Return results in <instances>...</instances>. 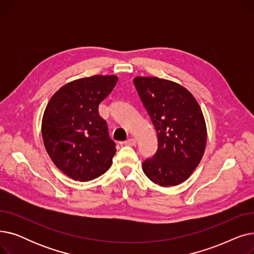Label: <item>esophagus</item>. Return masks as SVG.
Here are the masks:
<instances>
[{
	"label": "esophagus",
	"instance_id": "1",
	"mask_svg": "<svg viewBox=\"0 0 254 254\" xmlns=\"http://www.w3.org/2000/svg\"><path fill=\"white\" fill-rule=\"evenodd\" d=\"M125 144L127 145V146H136L137 141L134 138H129L127 141H125Z\"/></svg>",
	"mask_w": 254,
	"mask_h": 254
}]
</instances>
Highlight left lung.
Segmentation results:
<instances>
[{
	"instance_id": "left-lung-1",
	"label": "left lung",
	"mask_w": 254,
	"mask_h": 254,
	"mask_svg": "<svg viewBox=\"0 0 254 254\" xmlns=\"http://www.w3.org/2000/svg\"><path fill=\"white\" fill-rule=\"evenodd\" d=\"M134 84L157 132L158 147L143 172L161 186L188 179L201 162L207 142L203 112L180 84L157 77H136Z\"/></svg>"
}]
</instances>
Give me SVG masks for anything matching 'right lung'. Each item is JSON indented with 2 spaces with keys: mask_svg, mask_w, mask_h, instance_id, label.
<instances>
[{
  "mask_svg": "<svg viewBox=\"0 0 254 254\" xmlns=\"http://www.w3.org/2000/svg\"><path fill=\"white\" fill-rule=\"evenodd\" d=\"M117 76L95 75L62 86L49 100L42 118V137L51 161L68 177L89 181L112 164L115 143L99 105L110 95Z\"/></svg>",
  "mask_w": 254,
  "mask_h": 254,
  "instance_id": "1",
  "label": "right lung"
}]
</instances>
